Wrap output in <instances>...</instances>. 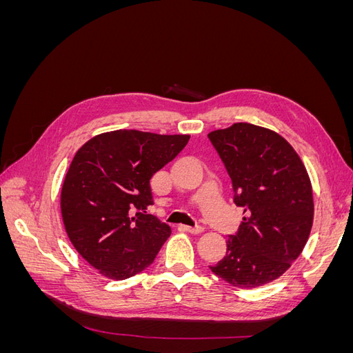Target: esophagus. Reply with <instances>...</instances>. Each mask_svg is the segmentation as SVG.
Instances as JSON below:
<instances>
[{"mask_svg": "<svg viewBox=\"0 0 353 353\" xmlns=\"http://www.w3.org/2000/svg\"><path fill=\"white\" fill-rule=\"evenodd\" d=\"M183 230L187 231V232H190V234H201V232H203V228H201V227H188V225H184Z\"/></svg>", "mask_w": 353, "mask_h": 353, "instance_id": "esophagus-1", "label": "esophagus"}]
</instances>
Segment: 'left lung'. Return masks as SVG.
<instances>
[{
	"instance_id": "1",
	"label": "left lung",
	"mask_w": 353,
	"mask_h": 353,
	"mask_svg": "<svg viewBox=\"0 0 353 353\" xmlns=\"http://www.w3.org/2000/svg\"><path fill=\"white\" fill-rule=\"evenodd\" d=\"M232 181L243 221L212 272L234 287L268 284L301 256L314 223L311 178L292 144L268 128L232 123L208 134Z\"/></svg>"
}]
</instances>
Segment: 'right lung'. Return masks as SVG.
<instances>
[{
	"label": "right lung",
	"instance_id": "1",
	"mask_svg": "<svg viewBox=\"0 0 353 353\" xmlns=\"http://www.w3.org/2000/svg\"><path fill=\"white\" fill-rule=\"evenodd\" d=\"M190 140L117 130L92 137L74 153L60 193L63 225L73 248L110 280L150 265L170 227L148 215L150 179Z\"/></svg>",
	"mask_w": 353,
	"mask_h": 353
}]
</instances>
